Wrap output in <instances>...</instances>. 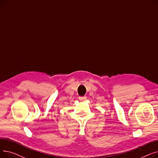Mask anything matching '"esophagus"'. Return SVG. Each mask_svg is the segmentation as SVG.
I'll use <instances>...</instances> for the list:
<instances>
[{
  "label": "esophagus",
  "instance_id": "esophagus-1",
  "mask_svg": "<svg viewBox=\"0 0 158 158\" xmlns=\"http://www.w3.org/2000/svg\"><path fill=\"white\" fill-rule=\"evenodd\" d=\"M86 98H87V97L86 96H85V97H79V101H85V100H86Z\"/></svg>",
  "mask_w": 158,
  "mask_h": 158
}]
</instances>
